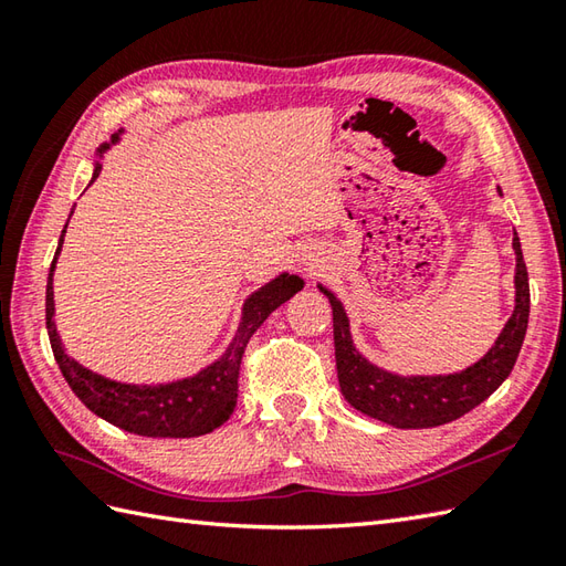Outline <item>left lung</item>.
Masks as SVG:
<instances>
[{
	"label": "left lung",
	"mask_w": 566,
	"mask_h": 566,
	"mask_svg": "<svg viewBox=\"0 0 566 566\" xmlns=\"http://www.w3.org/2000/svg\"><path fill=\"white\" fill-rule=\"evenodd\" d=\"M496 191L499 197H503L501 187H496ZM513 250V314L499 333L496 343L489 347V353L479 357L474 365H469L462 371H452V375H399V371L371 365L353 343L350 318L345 314L343 302L328 286L318 284V290L328 296L333 306L335 367H338V381L345 401L355 406L359 413L403 430L444 426L486 401L511 375L527 331V316H531V286H527L521 238L515 231Z\"/></svg>",
	"instance_id": "obj_1"
}]
</instances>
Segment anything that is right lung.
<instances>
[{
  "label": "right lung",
  "mask_w": 566,
  "mask_h": 566,
  "mask_svg": "<svg viewBox=\"0 0 566 566\" xmlns=\"http://www.w3.org/2000/svg\"><path fill=\"white\" fill-rule=\"evenodd\" d=\"M124 134L126 130L122 128L118 134L112 136V143H104V146L97 150V160H94L90 185L102 172L104 153L112 150V146H116ZM65 228L63 233H60L51 272H48L45 328H48V338H51L55 363L60 371H63L65 381L70 384V389L75 391L77 399L87 406L92 413L109 420L112 426L136 432V436H146V438H197V436H207V432L223 426L235 411L238 371H240V359H243L248 340L274 308H280L284 302H290L296 292L304 290L302 276L282 272L268 284H262L258 292H252L245 298L243 308H240V323L233 340L228 343V347L219 359H213L211 365L199 369L197 375L163 381V384L116 381L104 375H97V371L80 365L75 357H70L55 328L53 274H55L60 250H63Z\"/></svg>",
  "instance_id": "right-lung-1"
}]
</instances>
